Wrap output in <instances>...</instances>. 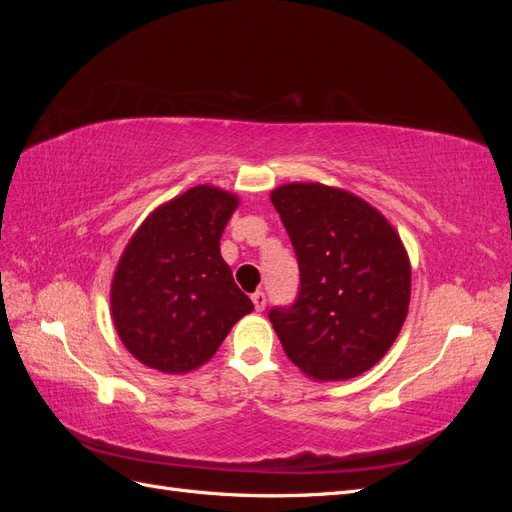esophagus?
Listing matches in <instances>:
<instances>
[{"instance_id": "esophagus-1", "label": "esophagus", "mask_w": 512, "mask_h": 512, "mask_svg": "<svg viewBox=\"0 0 512 512\" xmlns=\"http://www.w3.org/2000/svg\"><path fill=\"white\" fill-rule=\"evenodd\" d=\"M252 301H254L256 312H262V309H265V305H267V294L262 292V290H256V292L252 294Z\"/></svg>"}]
</instances>
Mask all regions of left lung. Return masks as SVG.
<instances>
[{
	"label": "left lung",
	"mask_w": 512,
	"mask_h": 512,
	"mask_svg": "<svg viewBox=\"0 0 512 512\" xmlns=\"http://www.w3.org/2000/svg\"><path fill=\"white\" fill-rule=\"evenodd\" d=\"M299 262V292L269 320L288 359L316 380L374 367L401 331L410 262L393 226L365 200L320 183L273 190Z\"/></svg>",
	"instance_id": "left-lung-1"
}]
</instances>
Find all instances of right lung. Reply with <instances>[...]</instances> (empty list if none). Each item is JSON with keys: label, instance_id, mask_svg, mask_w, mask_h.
I'll list each match as a JSON object with an SVG mask.
<instances>
[{"label": "right lung", "instance_id": "obj_1", "mask_svg": "<svg viewBox=\"0 0 512 512\" xmlns=\"http://www.w3.org/2000/svg\"><path fill=\"white\" fill-rule=\"evenodd\" d=\"M237 198L198 185L153 211L123 252L111 290L115 329L147 367L207 363L254 303L232 280L220 237Z\"/></svg>", "mask_w": 512, "mask_h": 512}]
</instances>
